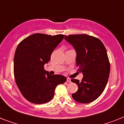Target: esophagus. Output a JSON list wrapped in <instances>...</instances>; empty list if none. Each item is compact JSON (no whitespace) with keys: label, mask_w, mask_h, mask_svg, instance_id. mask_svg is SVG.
Returning a JSON list of instances; mask_svg holds the SVG:
<instances>
[{"label":"esophagus","mask_w":124,"mask_h":124,"mask_svg":"<svg viewBox=\"0 0 124 124\" xmlns=\"http://www.w3.org/2000/svg\"><path fill=\"white\" fill-rule=\"evenodd\" d=\"M66 81L68 82H71V78H67V79H66Z\"/></svg>","instance_id":"1"}]
</instances>
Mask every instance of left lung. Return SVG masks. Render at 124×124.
Here are the masks:
<instances>
[{"mask_svg": "<svg viewBox=\"0 0 124 124\" xmlns=\"http://www.w3.org/2000/svg\"><path fill=\"white\" fill-rule=\"evenodd\" d=\"M64 39L73 46L78 71L84 75L81 82L71 80L78 87L72 98L80 103L93 102L103 93L109 78L110 64L106 48L99 39L88 35H70Z\"/></svg>", "mask_w": 124, "mask_h": 124, "instance_id": "1", "label": "left lung"}]
</instances>
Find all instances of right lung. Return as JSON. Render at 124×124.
<instances>
[{
	"mask_svg": "<svg viewBox=\"0 0 124 124\" xmlns=\"http://www.w3.org/2000/svg\"><path fill=\"white\" fill-rule=\"evenodd\" d=\"M64 35L35 33L23 39L16 48L14 58V75L19 91L26 100L35 104L51 101L58 84L66 81L61 75H51L44 70L54 49Z\"/></svg>",
	"mask_w": 124,
	"mask_h": 124,
	"instance_id": "add662e5",
	"label": "right lung"
}]
</instances>
